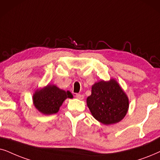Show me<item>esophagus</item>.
<instances>
[{
    "mask_svg": "<svg viewBox=\"0 0 160 160\" xmlns=\"http://www.w3.org/2000/svg\"><path fill=\"white\" fill-rule=\"evenodd\" d=\"M75 97L77 98V99L82 100V99H83L84 96L82 95V94H79V93H77V94L75 95Z\"/></svg>",
    "mask_w": 160,
    "mask_h": 160,
    "instance_id": "34e87169",
    "label": "esophagus"
}]
</instances>
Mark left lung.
Returning a JSON list of instances; mask_svg holds the SVG:
<instances>
[{
    "mask_svg": "<svg viewBox=\"0 0 160 160\" xmlns=\"http://www.w3.org/2000/svg\"><path fill=\"white\" fill-rule=\"evenodd\" d=\"M86 102L93 118L105 125L121 121L129 110V98L113 78L95 82Z\"/></svg>",
    "mask_w": 160,
    "mask_h": 160,
    "instance_id": "8db88e82",
    "label": "left lung"
}]
</instances>
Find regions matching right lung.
<instances>
[{"mask_svg": "<svg viewBox=\"0 0 160 160\" xmlns=\"http://www.w3.org/2000/svg\"><path fill=\"white\" fill-rule=\"evenodd\" d=\"M67 98H73L70 91L62 90L55 85H48L35 91L33 95V104L41 113L52 115L58 112Z\"/></svg>", "mask_w": 160, "mask_h": 160, "instance_id": "1", "label": "right lung"}]
</instances>
